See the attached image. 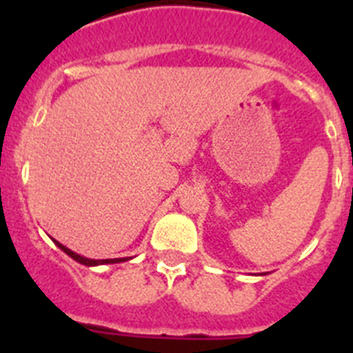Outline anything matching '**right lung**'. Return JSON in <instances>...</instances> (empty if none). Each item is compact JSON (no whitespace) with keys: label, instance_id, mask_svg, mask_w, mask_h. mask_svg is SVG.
<instances>
[{"label":"right lung","instance_id":"obj_1","mask_svg":"<svg viewBox=\"0 0 353 353\" xmlns=\"http://www.w3.org/2000/svg\"><path fill=\"white\" fill-rule=\"evenodd\" d=\"M54 244L58 245V248H60L61 251L67 252V254L72 258V260L79 261V263H83V265H88V267H95V265H104V263H120V261H125L127 260V258H114V260H90V258L81 256V254H77V252H74V251H70V249H68V248H65V245L60 244L58 240H54Z\"/></svg>","mask_w":353,"mask_h":353}]
</instances>
